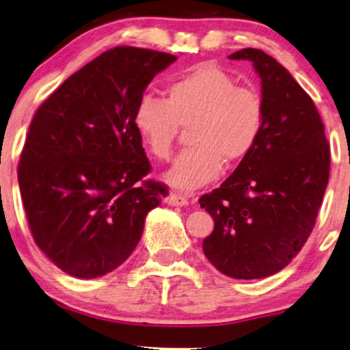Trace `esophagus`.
<instances>
[{
	"label": "esophagus",
	"instance_id": "34e87169",
	"mask_svg": "<svg viewBox=\"0 0 350 350\" xmlns=\"http://www.w3.org/2000/svg\"><path fill=\"white\" fill-rule=\"evenodd\" d=\"M167 204L172 205V207H186V205L189 204V200L183 194L172 193L169 198H167Z\"/></svg>",
	"mask_w": 350,
	"mask_h": 350
}]
</instances>
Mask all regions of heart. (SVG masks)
Listing matches in <instances>:
<instances>
[{
  "label": "heart",
  "instance_id": "b5f03b06",
  "mask_svg": "<svg viewBox=\"0 0 350 350\" xmlns=\"http://www.w3.org/2000/svg\"><path fill=\"white\" fill-rule=\"evenodd\" d=\"M266 124L261 94L242 88L213 64H200L172 81L165 100L145 95L133 111L143 146L159 161L169 159L180 127H189L191 148L176 157L165 181L193 191L221 174L223 164H241L255 151Z\"/></svg>",
  "mask_w": 350,
  "mask_h": 350
}]
</instances>
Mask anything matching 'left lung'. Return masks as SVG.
Listing matches in <instances>:
<instances>
[{"instance_id":"1","label":"left lung","mask_w":350,"mask_h":350,"mask_svg":"<svg viewBox=\"0 0 350 350\" xmlns=\"http://www.w3.org/2000/svg\"><path fill=\"white\" fill-rule=\"evenodd\" d=\"M261 78L266 124L255 151L199 199L215 228L207 260L232 279H262L288 265L308 241L328 185L329 146L312 98L260 49L237 51Z\"/></svg>"}]
</instances>
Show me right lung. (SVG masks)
<instances>
[{"mask_svg":"<svg viewBox=\"0 0 350 350\" xmlns=\"http://www.w3.org/2000/svg\"><path fill=\"white\" fill-rule=\"evenodd\" d=\"M175 55L119 46L71 75L38 108L17 176L36 245L66 274L102 277L131 256L167 188L151 165L133 111ZM142 185H138L139 181Z\"/></svg>","mask_w":350,"mask_h":350,"instance_id":"obj_1","label":"right lung"}]
</instances>
